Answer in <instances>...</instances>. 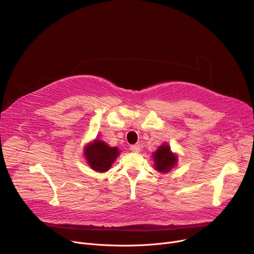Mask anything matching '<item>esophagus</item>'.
I'll list each match as a JSON object with an SVG mask.
<instances>
[{
  "instance_id": "esophagus-1",
  "label": "esophagus",
  "mask_w": 254,
  "mask_h": 254,
  "mask_svg": "<svg viewBox=\"0 0 254 254\" xmlns=\"http://www.w3.org/2000/svg\"><path fill=\"white\" fill-rule=\"evenodd\" d=\"M130 151L133 153H138L140 151V146L139 144H132V146H130Z\"/></svg>"
}]
</instances>
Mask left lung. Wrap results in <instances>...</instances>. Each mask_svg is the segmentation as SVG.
<instances>
[{"label":"left lung","instance_id":"1","mask_svg":"<svg viewBox=\"0 0 254 254\" xmlns=\"http://www.w3.org/2000/svg\"><path fill=\"white\" fill-rule=\"evenodd\" d=\"M155 161V168L161 173L170 172L177 164V156L171 152L170 146L167 143L162 144L153 154Z\"/></svg>","mask_w":254,"mask_h":254}]
</instances>
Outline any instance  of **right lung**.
<instances>
[{
  "label": "right lung",
  "instance_id": "1",
  "mask_svg": "<svg viewBox=\"0 0 254 254\" xmlns=\"http://www.w3.org/2000/svg\"><path fill=\"white\" fill-rule=\"evenodd\" d=\"M119 155L117 147H110L98 138L88 143L84 149V157L90 168L99 173L110 170Z\"/></svg>",
  "mask_w": 254,
  "mask_h": 254
}]
</instances>
